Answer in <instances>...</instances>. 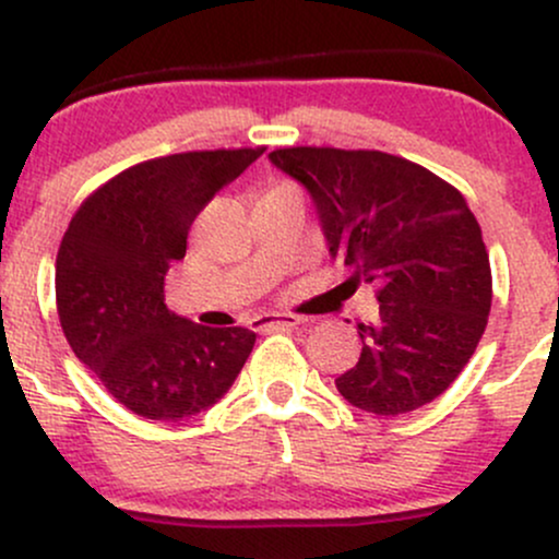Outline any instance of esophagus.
<instances>
[{"mask_svg": "<svg viewBox=\"0 0 559 559\" xmlns=\"http://www.w3.org/2000/svg\"><path fill=\"white\" fill-rule=\"evenodd\" d=\"M301 323L299 318L294 316H262L254 320V331H288V329H297Z\"/></svg>", "mask_w": 559, "mask_h": 559, "instance_id": "1", "label": "esophagus"}]
</instances>
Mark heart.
<instances>
[{
	"label": "heart",
	"instance_id": "heart-1",
	"mask_svg": "<svg viewBox=\"0 0 559 559\" xmlns=\"http://www.w3.org/2000/svg\"><path fill=\"white\" fill-rule=\"evenodd\" d=\"M281 186H286V183H281Z\"/></svg>",
	"mask_w": 559,
	"mask_h": 559
}]
</instances>
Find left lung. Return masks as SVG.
I'll return each mask as SVG.
<instances>
[{
	"instance_id": "left-lung-1",
	"label": "left lung",
	"mask_w": 559,
	"mask_h": 559,
	"mask_svg": "<svg viewBox=\"0 0 559 559\" xmlns=\"http://www.w3.org/2000/svg\"><path fill=\"white\" fill-rule=\"evenodd\" d=\"M275 168L310 191L331 258L376 284L360 360L336 378L355 407L413 413L463 373L491 310V265L465 197L423 165L376 150L286 146Z\"/></svg>"
}]
</instances>
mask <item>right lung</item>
Here are the masks:
<instances>
[{
	"mask_svg": "<svg viewBox=\"0 0 559 559\" xmlns=\"http://www.w3.org/2000/svg\"><path fill=\"white\" fill-rule=\"evenodd\" d=\"M258 150L181 152L102 183L62 236L55 265L70 349L131 413L181 420L213 407L241 373L254 331L207 329L165 305V275L183 260L194 217Z\"/></svg>",
	"mask_w": 559,
	"mask_h": 559,
	"instance_id": "add662e5",
	"label": "right lung"
}]
</instances>
